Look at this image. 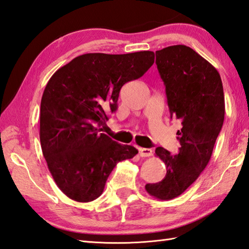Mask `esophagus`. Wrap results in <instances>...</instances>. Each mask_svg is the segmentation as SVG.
Returning a JSON list of instances; mask_svg holds the SVG:
<instances>
[{
    "label": "esophagus",
    "mask_w": 249,
    "mask_h": 249,
    "mask_svg": "<svg viewBox=\"0 0 249 249\" xmlns=\"http://www.w3.org/2000/svg\"><path fill=\"white\" fill-rule=\"evenodd\" d=\"M153 151L151 149H145V147H139V155L141 157H150L152 156Z\"/></svg>",
    "instance_id": "esophagus-1"
}]
</instances>
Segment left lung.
Returning a JSON list of instances; mask_svg holds the SVG:
<instances>
[{
	"label": "left lung",
	"mask_w": 249,
	"mask_h": 249,
	"mask_svg": "<svg viewBox=\"0 0 249 249\" xmlns=\"http://www.w3.org/2000/svg\"><path fill=\"white\" fill-rule=\"evenodd\" d=\"M156 65L171 118L182 122L177 133L181 147L174 155L157 147L155 154L165 162L167 173L160 182L146 184L145 190L160 200H171L182 195L210 161L224 124V89L217 70L187 46L156 51Z\"/></svg>",
	"instance_id": "1"
}]
</instances>
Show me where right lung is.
<instances>
[{
	"mask_svg": "<svg viewBox=\"0 0 249 249\" xmlns=\"http://www.w3.org/2000/svg\"><path fill=\"white\" fill-rule=\"evenodd\" d=\"M153 51L87 53L59 68L40 103L41 150L55 184L68 198L89 202L103 194L116 163L138 151L102 133L118 109L120 89L153 65Z\"/></svg>",
	"mask_w": 249,
	"mask_h": 249,
	"instance_id": "right-lung-1",
	"label": "right lung"
}]
</instances>
